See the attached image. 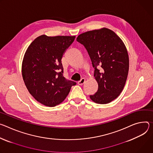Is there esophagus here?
Instances as JSON below:
<instances>
[{
	"label": "esophagus",
	"mask_w": 153,
	"mask_h": 153,
	"mask_svg": "<svg viewBox=\"0 0 153 153\" xmlns=\"http://www.w3.org/2000/svg\"><path fill=\"white\" fill-rule=\"evenodd\" d=\"M84 82H85V79H84V78H81V80L78 82V84H79V85H82V84Z\"/></svg>",
	"instance_id": "obj_1"
}]
</instances>
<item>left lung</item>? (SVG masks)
Masks as SVG:
<instances>
[{"mask_svg": "<svg viewBox=\"0 0 153 153\" xmlns=\"http://www.w3.org/2000/svg\"><path fill=\"white\" fill-rule=\"evenodd\" d=\"M76 41L88 51L98 82L97 92L90 98L98 104H107L122 92L129 71V56L123 41L107 28L80 34Z\"/></svg>", "mask_w": 153, "mask_h": 153, "instance_id": "1", "label": "left lung"}]
</instances>
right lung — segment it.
<instances>
[{
    "mask_svg": "<svg viewBox=\"0 0 153 153\" xmlns=\"http://www.w3.org/2000/svg\"><path fill=\"white\" fill-rule=\"evenodd\" d=\"M75 36H47L43 35L27 48L22 74L30 94L40 103L54 107L65 100L76 84L63 76L61 59Z\"/></svg>",
    "mask_w": 153,
    "mask_h": 153,
    "instance_id": "right-lung-1",
    "label": "right lung"
}]
</instances>
